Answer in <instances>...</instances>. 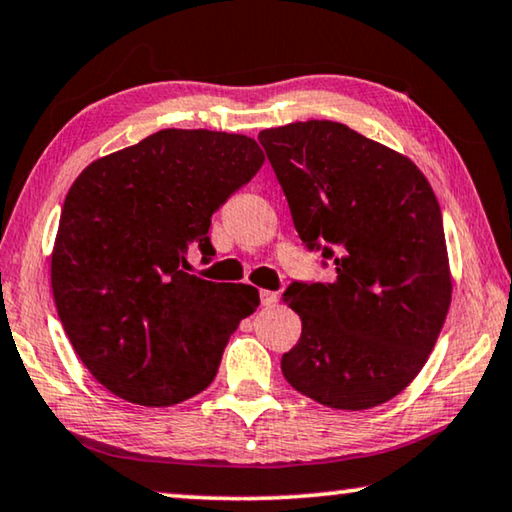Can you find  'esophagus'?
Here are the masks:
<instances>
[{
    "mask_svg": "<svg viewBox=\"0 0 512 512\" xmlns=\"http://www.w3.org/2000/svg\"><path fill=\"white\" fill-rule=\"evenodd\" d=\"M279 300L277 293H272V290H261V304L263 306H274Z\"/></svg>",
    "mask_w": 512,
    "mask_h": 512,
    "instance_id": "1",
    "label": "esophagus"
}]
</instances>
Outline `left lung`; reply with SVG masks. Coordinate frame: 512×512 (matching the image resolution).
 Listing matches in <instances>:
<instances>
[{
    "mask_svg": "<svg viewBox=\"0 0 512 512\" xmlns=\"http://www.w3.org/2000/svg\"><path fill=\"white\" fill-rule=\"evenodd\" d=\"M302 245L336 279L293 281L302 336L281 373L334 410L398 396L426 364L451 304L442 210L407 157L334 121L258 135Z\"/></svg>",
    "mask_w": 512,
    "mask_h": 512,
    "instance_id": "left-lung-1",
    "label": "left lung"
}]
</instances>
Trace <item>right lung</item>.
Segmentation results:
<instances>
[{"mask_svg": "<svg viewBox=\"0 0 512 512\" xmlns=\"http://www.w3.org/2000/svg\"><path fill=\"white\" fill-rule=\"evenodd\" d=\"M254 139L160 130L91 162L70 187L52 251V293L91 375L128 403L167 407L215 380L240 320L245 283L185 272L215 256L210 217L263 167Z\"/></svg>", "mask_w": 512, "mask_h": 512, "instance_id": "1", "label": "right lung"}]
</instances>
